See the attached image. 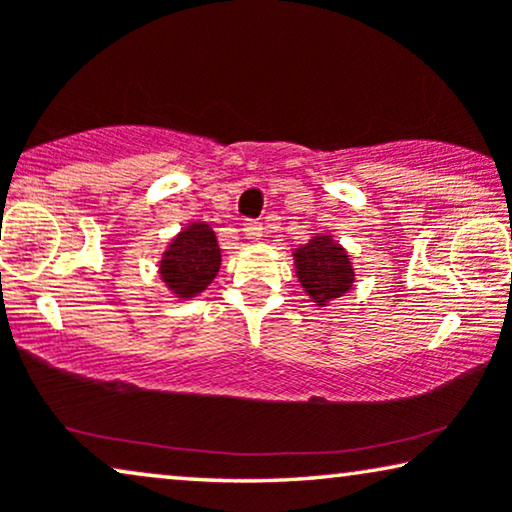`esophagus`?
<instances>
[{
  "label": "esophagus",
  "mask_w": 512,
  "mask_h": 512,
  "mask_svg": "<svg viewBox=\"0 0 512 512\" xmlns=\"http://www.w3.org/2000/svg\"><path fill=\"white\" fill-rule=\"evenodd\" d=\"M242 233L247 235V240H261V237H263V223L247 221L242 226Z\"/></svg>",
  "instance_id": "obj_1"
}]
</instances>
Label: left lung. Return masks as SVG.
I'll return each instance as SVG.
<instances>
[{
    "mask_svg": "<svg viewBox=\"0 0 512 512\" xmlns=\"http://www.w3.org/2000/svg\"><path fill=\"white\" fill-rule=\"evenodd\" d=\"M293 265L303 291L319 307L345 296L354 286L352 258L333 235H314L310 242L293 249Z\"/></svg>",
    "mask_w": 512,
    "mask_h": 512,
    "instance_id": "8db88e82",
    "label": "left lung"
}]
</instances>
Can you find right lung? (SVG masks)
Listing matches in <instances>:
<instances>
[{
  "instance_id": "right-lung-1",
  "label": "right lung",
  "mask_w": 512,
  "mask_h": 512,
  "mask_svg": "<svg viewBox=\"0 0 512 512\" xmlns=\"http://www.w3.org/2000/svg\"><path fill=\"white\" fill-rule=\"evenodd\" d=\"M221 268V249L207 223L193 221L181 228L163 251L158 275L174 298L191 300L214 282Z\"/></svg>"
}]
</instances>
